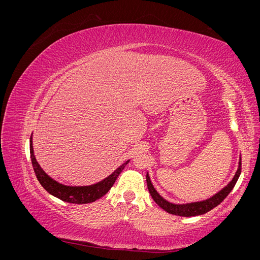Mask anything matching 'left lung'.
<instances>
[{
    "label": "left lung",
    "mask_w": 260,
    "mask_h": 260,
    "mask_svg": "<svg viewBox=\"0 0 260 260\" xmlns=\"http://www.w3.org/2000/svg\"><path fill=\"white\" fill-rule=\"evenodd\" d=\"M241 169H242V160L240 158L239 168H238L237 172H235L233 179L229 182V184L225 185L221 191H219L217 194L211 196V198H209L208 200L201 201V202H194V203H187V204H172V203L166 201L164 198H161V196L155 190L154 185L152 184V181H151V179H149L148 174H146L147 188L149 191V194H151V196H152V199L155 201L157 205L161 207L164 210L169 212V214L182 216V217L199 216V215L206 214V212H208L212 208H215L226 198L228 194L232 191V188L234 187L235 183H237V181L241 175Z\"/></svg>",
    "instance_id": "left-lung-1"
}]
</instances>
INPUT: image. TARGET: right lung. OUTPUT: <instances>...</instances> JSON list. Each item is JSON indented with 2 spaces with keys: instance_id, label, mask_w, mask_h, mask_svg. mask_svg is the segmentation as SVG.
Returning <instances> with one entry per match:
<instances>
[{
  "instance_id": "1",
  "label": "right lung",
  "mask_w": 260,
  "mask_h": 260,
  "mask_svg": "<svg viewBox=\"0 0 260 260\" xmlns=\"http://www.w3.org/2000/svg\"><path fill=\"white\" fill-rule=\"evenodd\" d=\"M30 157L37 179L45 190L51 195L55 196V198L73 204H88L95 202L96 200L101 199L102 196H104L109 190H111V187L115 183L116 179L120 175V172L123 170L125 165L129 162V160L123 162L120 167H118L113 172L112 175H109L107 178L100 181V182L95 184L84 186H70L64 185L57 182V181H55L50 176L46 175L44 170L40 167V165L37 161L36 156L34 154L32 136L30 138Z\"/></svg>"
}]
</instances>
